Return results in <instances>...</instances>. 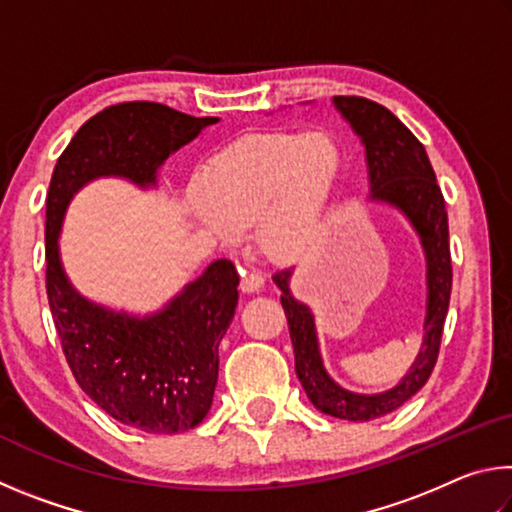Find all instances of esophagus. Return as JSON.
<instances>
[{
  "label": "esophagus",
  "mask_w": 512,
  "mask_h": 512,
  "mask_svg": "<svg viewBox=\"0 0 512 512\" xmlns=\"http://www.w3.org/2000/svg\"><path fill=\"white\" fill-rule=\"evenodd\" d=\"M264 287V277L259 273H244L241 275V291L244 293H257Z\"/></svg>",
  "instance_id": "1"
}]
</instances>
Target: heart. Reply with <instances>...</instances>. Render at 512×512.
Listing matches in <instances>:
<instances>
[{"mask_svg":"<svg viewBox=\"0 0 512 512\" xmlns=\"http://www.w3.org/2000/svg\"><path fill=\"white\" fill-rule=\"evenodd\" d=\"M341 173L343 151L325 131L250 137L205 164L189 214L221 244L253 225L268 259L296 264L327 235Z\"/></svg>","mask_w":512,"mask_h":512,"instance_id":"obj_1","label":"heart"}]
</instances>
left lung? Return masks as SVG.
<instances>
[{"label": "left lung", "mask_w": 512, "mask_h": 512, "mask_svg": "<svg viewBox=\"0 0 512 512\" xmlns=\"http://www.w3.org/2000/svg\"><path fill=\"white\" fill-rule=\"evenodd\" d=\"M334 108L348 121L366 149L370 203L400 212L420 239L427 264V311L422 323V345L406 375L381 393H354L329 377L320 354L316 316L291 291L293 268L273 275L282 291L280 302L287 314L289 334L296 354V375L318 411L332 418L368 422L393 413L427 384L438 359L440 336L452 293V259H449V225L445 198L436 183L427 151L391 110L363 97H334Z\"/></svg>", "instance_id": "1"}]
</instances>
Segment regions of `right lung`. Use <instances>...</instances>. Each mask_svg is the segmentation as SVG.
<instances>
[{
    "label": "right lung",
    "mask_w": 512,
    "mask_h": 512,
    "mask_svg": "<svg viewBox=\"0 0 512 512\" xmlns=\"http://www.w3.org/2000/svg\"><path fill=\"white\" fill-rule=\"evenodd\" d=\"M219 117H192L162 103L133 101L85 121L51 173L47 194V298L65 359L83 393L126 427L183 433L210 411L219 343L235 318L239 275L216 259L151 314L85 298L60 259V228L72 198L99 178L158 187L169 155Z\"/></svg>",
    "instance_id": "right-lung-1"
}]
</instances>
